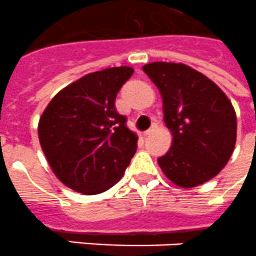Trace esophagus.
I'll use <instances>...</instances> for the list:
<instances>
[{"instance_id":"1","label":"esophagus","mask_w":256,"mask_h":256,"mask_svg":"<svg viewBox=\"0 0 256 256\" xmlns=\"http://www.w3.org/2000/svg\"><path fill=\"white\" fill-rule=\"evenodd\" d=\"M154 128H156V124H152V126H151V128H148L147 132H143V134H144V136H148V135H151L152 132H154Z\"/></svg>"}]
</instances>
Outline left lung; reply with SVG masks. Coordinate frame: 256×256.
I'll return each instance as SVG.
<instances>
[{"instance_id": "1", "label": "left lung", "mask_w": 256, "mask_h": 256, "mask_svg": "<svg viewBox=\"0 0 256 256\" xmlns=\"http://www.w3.org/2000/svg\"><path fill=\"white\" fill-rule=\"evenodd\" d=\"M162 98L164 122L173 135L158 158L173 184L191 188L218 176L233 154L237 117L230 100L211 79L184 64L143 66Z\"/></svg>"}]
</instances>
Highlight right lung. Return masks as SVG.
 I'll list each match as a JSON object with an SVG mask.
<instances>
[{
	"mask_svg": "<svg viewBox=\"0 0 256 256\" xmlns=\"http://www.w3.org/2000/svg\"><path fill=\"white\" fill-rule=\"evenodd\" d=\"M134 72L128 66L82 76L52 98L38 121V140L56 177L72 190L95 195L124 176L138 136L118 114V91Z\"/></svg>",
	"mask_w": 256,
	"mask_h": 256,
	"instance_id": "obj_1",
	"label": "right lung"
}]
</instances>
